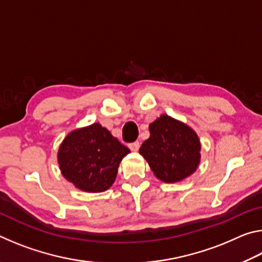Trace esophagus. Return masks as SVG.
I'll return each instance as SVG.
<instances>
[{
    "label": "esophagus",
    "instance_id": "34e87169",
    "mask_svg": "<svg viewBox=\"0 0 262 262\" xmlns=\"http://www.w3.org/2000/svg\"><path fill=\"white\" fill-rule=\"evenodd\" d=\"M128 147H129V149L132 150V151H137V150L140 149V142H133V143H129V145H128Z\"/></svg>",
    "mask_w": 262,
    "mask_h": 262
}]
</instances>
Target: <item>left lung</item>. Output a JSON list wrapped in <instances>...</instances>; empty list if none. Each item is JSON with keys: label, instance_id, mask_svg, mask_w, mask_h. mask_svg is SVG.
<instances>
[{"label": "left lung", "instance_id": "obj_1", "mask_svg": "<svg viewBox=\"0 0 262 262\" xmlns=\"http://www.w3.org/2000/svg\"><path fill=\"white\" fill-rule=\"evenodd\" d=\"M150 137L140 154L154 174L164 183H178L198 168L201 158L200 140L184 122L163 114L149 126Z\"/></svg>", "mask_w": 262, "mask_h": 262}]
</instances>
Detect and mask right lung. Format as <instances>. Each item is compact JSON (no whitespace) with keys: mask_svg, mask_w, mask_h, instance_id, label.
Returning <instances> with one entry per match:
<instances>
[{"mask_svg":"<svg viewBox=\"0 0 262 262\" xmlns=\"http://www.w3.org/2000/svg\"><path fill=\"white\" fill-rule=\"evenodd\" d=\"M130 150L98 122L73 130L57 152L62 176L89 193L108 189L117 178L119 164Z\"/></svg>","mask_w":262,"mask_h":262,"instance_id":"obj_1","label":"right lung"}]
</instances>
